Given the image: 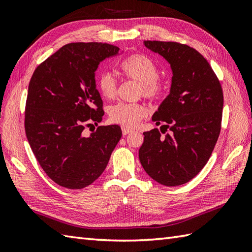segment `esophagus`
<instances>
[{
	"label": "esophagus",
	"instance_id": "esophagus-1",
	"mask_svg": "<svg viewBox=\"0 0 252 252\" xmlns=\"http://www.w3.org/2000/svg\"><path fill=\"white\" fill-rule=\"evenodd\" d=\"M131 132H132V130L126 129V127H122V134H123V135H127V134H129V133H131Z\"/></svg>",
	"mask_w": 252,
	"mask_h": 252
}]
</instances>
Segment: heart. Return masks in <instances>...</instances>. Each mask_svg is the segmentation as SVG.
Instances as JSON below:
<instances>
[{
	"label": "heart",
	"instance_id": "1",
	"mask_svg": "<svg viewBox=\"0 0 252 252\" xmlns=\"http://www.w3.org/2000/svg\"><path fill=\"white\" fill-rule=\"evenodd\" d=\"M120 71L126 79L135 81L141 87V95L149 100H158L163 95V85L159 81V70L151 57L143 54H132L120 63ZM117 80L110 72H103L97 79V88L101 96L111 99L117 94ZM147 115L143 104L119 103L111 107V122L133 129Z\"/></svg>",
	"mask_w": 252,
	"mask_h": 252
}]
</instances>
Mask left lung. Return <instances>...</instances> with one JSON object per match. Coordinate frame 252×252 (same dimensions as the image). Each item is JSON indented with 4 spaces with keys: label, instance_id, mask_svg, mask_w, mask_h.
Listing matches in <instances>:
<instances>
[{
    "label": "left lung",
    "instance_id": "1",
    "mask_svg": "<svg viewBox=\"0 0 252 252\" xmlns=\"http://www.w3.org/2000/svg\"><path fill=\"white\" fill-rule=\"evenodd\" d=\"M172 69L170 94L153 116L158 129L144 132L138 157L146 173L159 184H185L210 158L221 132L223 91L207 60L192 47L178 42L144 41Z\"/></svg>",
    "mask_w": 252,
    "mask_h": 252
}]
</instances>
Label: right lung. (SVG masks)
I'll list each match as a JSON object with an SVG mask.
<instances>
[{
	"instance_id": "1",
	"label": "right lung",
	"mask_w": 252,
	"mask_h": 252,
	"mask_svg": "<svg viewBox=\"0 0 252 252\" xmlns=\"http://www.w3.org/2000/svg\"><path fill=\"white\" fill-rule=\"evenodd\" d=\"M119 50L97 42L69 43L40 63L31 77L26 135L47 176L66 189H81L97 180L121 138L117 125L83 134L85 126H97L104 116L95 71Z\"/></svg>"
}]
</instances>
